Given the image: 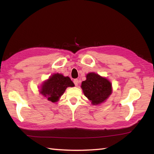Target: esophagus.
Listing matches in <instances>:
<instances>
[{"mask_svg":"<svg viewBox=\"0 0 154 154\" xmlns=\"http://www.w3.org/2000/svg\"><path fill=\"white\" fill-rule=\"evenodd\" d=\"M73 83H74L75 86H77L78 84H79V80L77 79H74V81H73Z\"/></svg>","mask_w":154,"mask_h":154,"instance_id":"1","label":"esophagus"}]
</instances>
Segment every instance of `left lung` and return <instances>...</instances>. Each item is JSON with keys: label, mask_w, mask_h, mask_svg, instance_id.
<instances>
[{"label": "left lung", "mask_w": 154, "mask_h": 154, "mask_svg": "<svg viewBox=\"0 0 154 154\" xmlns=\"http://www.w3.org/2000/svg\"><path fill=\"white\" fill-rule=\"evenodd\" d=\"M81 88L85 95L93 104L102 103L112 93L110 81L94 73L87 75V79L81 83Z\"/></svg>", "instance_id": "obj_1"}]
</instances>
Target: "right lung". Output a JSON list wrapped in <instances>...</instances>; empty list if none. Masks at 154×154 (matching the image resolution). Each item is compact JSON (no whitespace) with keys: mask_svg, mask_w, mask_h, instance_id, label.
<instances>
[{"mask_svg":"<svg viewBox=\"0 0 154 154\" xmlns=\"http://www.w3.org/2000/svg\"><path fill=\"white\" fill-rule=\"evenodd\" d=\"M75 86L69 77L61 74H54L42 85L40 93L48 100L56 102L68 87Z\"/></svg>","mask_w":154,"mask_h":154,"instance_id":"1","label":"right lung"}]
</instances>
